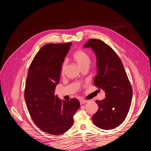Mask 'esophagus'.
<instances>
[{
    "label": "esophagus",
    "mask_w": 151,
    "mask_h": 151,
    "mask_svg": "<svg viewBox=\"0 0 151 151\" xmlns=\"http://www.w3.org/2000/svg\"><path fill=\"white\" fill-rule=\"evenodd\" d=\"M80 103H81V104H84V103H87V100H86V99H80Z\"/></svg>",
    "instance_id": "obj_1"
}]
</instances>
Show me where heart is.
<instances>
[{
    "label": "heart",
    "instance_id": "1",
    "mask_svg": "<svg viewBox=\"0 0 151 151\" xmlns=\"http://www.w3.org/2000/svg\"><path fill=\"white\" fill-rule=\"evenodd\" d=\"M72 57L81 67L82 68L84 67H89L91 63V57L88 52L82 49H77L73 52ZM67 67L65 61L63 62L61 67L62 74L64 73Z\"/></svg>",
    "mask_w": 151,
    "mask_h": 151
}]
</instances>
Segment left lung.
<instances>
[{"mask_svg": "<svg viewBox=\"0 0 151 151\" xmlns=\"http://www.w3.org/2000/svg\"><path fill=\"white\" fill-rule=\"evenodd\" d=\"M84 47H90L97 58L94 86L105 91V98L96 100L99 109L92 117L94 124L104 130L113 129L122 123L129 113L132 88L119 57L114 50L98 39H90Z\"/></svg>", "mask_w": 151, "mask_h": 151, "instance_id": "1", "label": "left lung"}]
</instances>
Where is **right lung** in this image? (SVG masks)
I'll list each match as a JSON object with an SVG mask.
<instances>
[{
  "instance_id": "obj_1",
  "label": "right lung",
  "mask_w": 151,
  "mask_h": 151,
  "mask_svg": "<svg viewBox=\"0 0 151 151\" xmlns=\"http://www.w3.org/2000/svg\"><path fill=\"white\" fill-rule=\"evenodd\" d=\"M71 44L44 45L31 62L27 76L24 99L29 115L38 127L52 135H60L69 129L80 107L77 99L62 101L55 96L62 64Z\"/></svg>"
}]
</instances>
